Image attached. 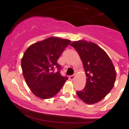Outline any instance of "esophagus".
I'll use <instances>...</instances> for the list:
<instances>
[{"instance_id": "1", "label": "esophagus", "mask_w": 129, "mask_h": 129, "mask_svg": "<svg viewBox=\"0 0 129 129\" xmlns=\"http://www.w3.org/2000/svg\"><path fill=\"white\" fill-rule=\"evenodd\" d=\"M69 79H70V80H74V78H75V76L74 75H73V76H69Z\"/></svg>"}]
</instances>
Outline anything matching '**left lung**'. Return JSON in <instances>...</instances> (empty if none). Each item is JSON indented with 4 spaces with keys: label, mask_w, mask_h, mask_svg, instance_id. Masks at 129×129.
Returning a JSON list of instances; mask_svg holds the SVG:
<instances>
[{
    "label": "left lung",
    "mask_w": 129,
    "mask_h": 129,
    "mask_svg": "<svg viewBox=\"0 0 129 129\" xmlns=\"http://www.w3.org/2000/svg\"><path fill=\"white\" fill-rule=\"evenodd\" d=\"M81 58L86 76L85 87L77 91L79 98L88 104L103 99L113 88L116 72L111 60L97 44L85 40L71 44Z\"/></svg>",
    "instance_id": "left-lung-1"
}]
</instances>
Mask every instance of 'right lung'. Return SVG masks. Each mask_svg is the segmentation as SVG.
<instances>
[{"instance_id": "right-lung-1", "label": "right lung", "mask_w": 129, "mask_h": 129, "mask_svg": "<svg viewBox=\"0 0 129 129\" xmlns=\"http://www.w3.org/2000/svg\"><path fill=\"white\" fill-rule=\"evenodd\" d=\"M70 40L50 37L30 46L21 58V69L26 83L34 95L43 99L57 94L68 78L63 77L59 70L58 59Z\"/></svg>"}]
</instances>
